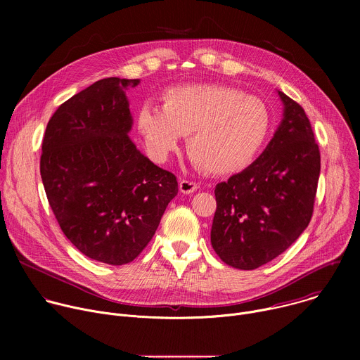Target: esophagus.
<instances>
[{
	"instance_id": "34e87169",
	"label": "esophagus",
	"mask_w": 360,
	"mask_h": 360,
	"mask_svg": "<svg viewBox=\"0 0 360 360\" xmlns=\"http://www.w3.org/2000/svg\"><path fill=\"white\" fill-rule=\"evenodd\" d=\"M196 189H198V184H195V182H192V181H186V179H182V181L179 182V191H181L182 193H186V195H189V193L195 192Z\"/></svg>"
}]
</instances>
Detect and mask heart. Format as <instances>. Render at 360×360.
Masks as SVG:
<instances>
[{
	"instance_id": "b5f03b06",
	"label": "heart",
	"mask_w": 360,
	"mask_h": 360,
	"mask_svg": "<svg viewBox=\"0 0 360 360\" xmlns=\"http://www.w3.org/2000/svg\"><path fill=\"white\" fill-rule=\"evenodd\" d=\"M136 129L149 157L165 162L188 135V155L210 175L246 168L265 143L271 114L258 96L222 84H185L162 94V108L145 102Z\"/></svg>"
}]
</instances>
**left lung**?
<instances>
[{"instance_id": "8db88e82", "label": "left lung", "mask_w": 360, "mask_h": 360, "mask_svg": "<svg viewBox=\"0 0 360 360\" xmlns=\"http://www.w3.org/2000/svg\"><path fill=\"white\" fill-rule=\"evenodd\" d=\"M283 120L259 158L215 188L211 243L229 266L259 268L307 228L321 174V152L303 108L283 92Z\"/></svg>"}]
</instances>
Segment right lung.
<instances>
[{
	"instance_id": "obj_1",
	"label": "right lung",
	"mask_w": 360,
	"mask_h": 360,
	"mask_svg": "<svg viewBox=\"0 0 360 360\" xmlns=\"http://www.w3.org/2000/svg\"><path fill=\"white\" fill-rule=\"evenodd\" d=\"M139 79L104 78L75 94L48 121L39 171L61 231L88 258L132 262L178 193L176 176L128 136L125 92Z\"/></svg>"
}]
</instances>
